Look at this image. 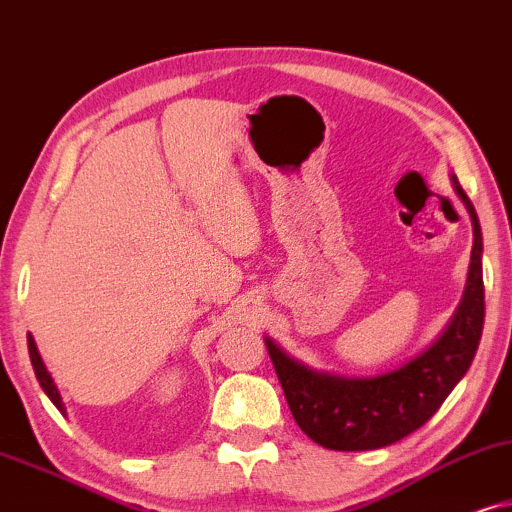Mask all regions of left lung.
<instances>
[{"label":"left lung","instance_id":"left-lung-1","mask_svg":"<svg viewBox=\"0 0 512 512\" xmlns=\"http://www.w3.org/2000/svg\"><path fill=\"white\" fill-rule=\"evenodd\" d=\"M454 192L473 222V250L461 302L442 332L407 363L372 377L313 370L264 337L297 426L337 452H363L403 440L438 412L473 363L485 323L482 231L473 203L452 175Z\"/></svg>","mask_w":512,"mask_h":512}]
</instances>
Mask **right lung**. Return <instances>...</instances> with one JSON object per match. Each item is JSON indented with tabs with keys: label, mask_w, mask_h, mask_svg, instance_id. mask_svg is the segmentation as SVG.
<instances>
[{
	"label": "right lung",
	"mask_w": 512,
	"mask_h": 512,
	"mask_svg": "<svg viewBox=\"0 0 512 512\" xmlns=\"http://www.w3.org/2000/svg\"><path fill=\"white\" fill-rule=\"evenodd\" d=\"M27 349H30V360H32L34 374H37V381H39V386H42V388H44V393L49 395V400H51V403L56 405L60 412L65 414V403H63V398H60V391H58L56 381H53L51 372L46 370V365H44V360H42V353H39L37 344H34V337L30 335V332H27Z\"/></svg>",
	"instance_id": "1"
}]
</instances>
